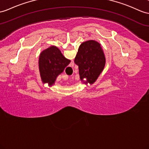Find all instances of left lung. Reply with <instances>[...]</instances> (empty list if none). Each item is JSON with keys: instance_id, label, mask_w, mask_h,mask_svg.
<instances>
[{"instance_id": "8db88e82", "label": "left lung", "mask_w": 149, "mask_h": 149, "mask_svg": "<svg viewBox=\"0 0 149 149\" xmlns=\"http://www.w3.org/2000/svg\"><path fill=\"white\" fill-rule=\"evenodd\" d=\"M74 63L78 65L79 77L81 80L92 84L103 70L106 63L103 50L99 43L94 40L83 42L79 45Z\"/></svg>"}]
</instances>
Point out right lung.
I'll list each match as a JSON object with an SVG mask.
<instances>
[{
    "mask_svg": "<svg viewBox=\"0 0 149 149\" xmlns=\"http://www.w3.org/2000/svg\"><path fill=\"white\" fill-rule=\"evenodd\" d=\"M70 62L55 46L43 50L39 58V69L43 82L54 84L57 76L63 72Z\"/></svg>",
    "mask_w": 149,
    "mask_h": 149,
    "instance_id": "right-lung-1",
    "label": "right lung"
}]
</instances>
